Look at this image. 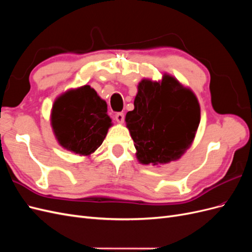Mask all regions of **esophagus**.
<instances>
[{
    "label": "esophagus",
    "instance_id": "1",
    "mask_svg": "<svg viewBox=\"0 0 252 252\" xmlns=\"http://www.w3.org/2000/svg\"><path fill=\"white\" fill-rule=\"evenodd\" d=\"M114 117H116V120H117L118 123H123V122H124L125 116H124L123 112H117L116 116H114Z\"/></svg>",
    "mask_w": 252,
    "mask_h": 252
}]
</instances>
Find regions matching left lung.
I'll return each mask as SVG.
<instances>
[{"label":"left lung","instance_id":"obj_1","mask_svg":"<svg viewBox=\"0 0 252 252\" xmlns=\"http://www.w3.org/2000/svg\"><path fill=\"white\" fill-rule=\"evenodd\" d=\"M126 124L142 164L175 161L190 147L200 124V105L191 90L170 75L143 80Z\"/></svg>","mask_w":252,"mask_h":252}]
</instances>
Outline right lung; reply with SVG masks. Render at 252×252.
I'll list each match as a JSON object with an SVG mask.
<instances>
[{
  "mask_svg": "<svg viewBox=\"0 0 252 252\" xmlns=\"http://www.w3.org/2000/svg\"><path fill=\"white\" fill-rule=\"evenodd\" d=\"M51 124L64 148L89 156L102 145L111 119L106 102L94 89L85 85L58 97L52 107Z\"/></svg>",
  "mask_w": 252,
  "mask_h": 252,
  "instance_id": "right-lung-1",
  "label": "right lung"
}]
</instances>
